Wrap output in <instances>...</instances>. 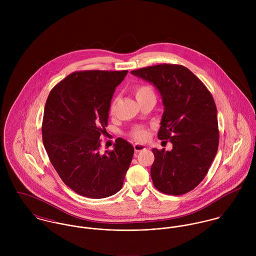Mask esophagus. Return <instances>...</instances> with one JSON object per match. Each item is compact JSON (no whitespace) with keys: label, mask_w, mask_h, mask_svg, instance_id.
Here are the masks:
<instances>
[{"label":"esophagus","mask_w":256,"mask_h":256,"mask_svg":"<svg viewBox=\"0 0 256 256\" xmlns=\"http://www.w3.org/2000/svg\"><path fill=\"white\" fill-rule=\"evenodd\" d=\"M146 148L145 145H142V144H135L134 145V150L136 152H142L144 150H146Z\"/></svg>","instance_id":"esophagus-1"}]
</instances>
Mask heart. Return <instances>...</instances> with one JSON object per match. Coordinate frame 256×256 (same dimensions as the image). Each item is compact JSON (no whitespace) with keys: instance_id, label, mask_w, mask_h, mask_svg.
Returning <instances> with one entry per match:
<instances>
[{"instance_id":"heart-1","label":"heart","mask_w":256,"mask_h":256,"mask_svg":"<svg viewBox=\"0 0 256 256\" xmlns=\"http://www.w3.org/2000/svg\"><path fill=\"white\" fill-rule=\"evenodd\" d=\"M133 94L135 96L136 100H138V102L141 104L144 102L150 100H156V94H154V88L148 84H136L133 88ZM117 106H118V98L115 96L110 106V115H115L117 112ZM148 129L144 126H137L134 127L131 132H130V136L136 140V141H145L148 138Z\"/></svg>"}]
</instances>
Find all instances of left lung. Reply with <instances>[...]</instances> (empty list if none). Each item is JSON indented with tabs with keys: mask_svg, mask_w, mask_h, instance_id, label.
Segmentation results:
<instances>
[{
	"mask_svg": "<svg viewBox=\"0 0 256 256\" xmlns=\"http://www.w3.org/2000/svg\"><path fill=\"white\" fill-rule=\"evenodd\" d=\"M131 73L158 90L164 111L158 138L172 143L170 152L152 148V183L164 194H185L204 180L218 150L214 98L206 86L182 65L160 64Z\"/></svg>",
	"mask_w": 256,
	"mask_h": 256,
	"instance_id": "1",
	"label": "left lung"
}]
</instances>
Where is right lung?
<instances>
[{
  "label": "right lung",
  "instance_id": "1",
  "mask_svg": "<svg viewBox=\"0 0 256 256\" xmlns=\"http://www.w3.org/2000/svg\"><path fill=\"white\" fill-rule=\"evenodd\" d=\"M128 71H78L50 92L44 108L42 140L62 182L76 193L94 199L118 192L130 166L134 148L118 138L114 150L100 152L115 88Z\"/></svg>",
  "mask_w": 256,
  "mask_h": 256
}]
</instances>
